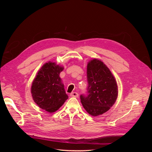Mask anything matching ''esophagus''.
I'll return each instance as SVG.
<instances>
[{"mask_svg": "<svg viewBox=\"0 0 152 152\" xmlns=\"http://www.w3.org/2000/svg\"><path fill=\"white\" fill-rule=\"evenodd\" d=\"M70 95L71 97H75V98H77L78 96H79V94L76 93V92H72V93H70Z\"/></svg>", "mask_w": 152, "mask_h": 152, "instance_id": "esophagus-1", "label": "esophagus"}]
</instances>
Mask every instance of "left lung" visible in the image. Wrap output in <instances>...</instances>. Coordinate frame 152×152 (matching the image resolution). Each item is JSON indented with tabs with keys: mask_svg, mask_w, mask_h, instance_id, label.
I'll return each instance as SVG.
<instances>
[{
	"mask_svg": "<svg viewBox=\"0 0 152 152\" xmlns=\"http://www.w3.org/2000/svg\"><path fill=\"white\" fill-rule=\"evenodd\" d=\"M87 77L88 94L81 95L80 101L86 112L96 117L108 111L115 103L118 86L110 69L96 58L87 63Z\"/></svg>",
	"mask_w": 152,
	"mask_h": 152,
	"instance_id": "1",
	"label": "left lung"
}]
</instances>
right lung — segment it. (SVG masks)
<instances>
[{"instance_id": "right-lung-1", "label": "right lung", "mask_w": 152, "mask_h": 152, "mask_svg": "<svg viewBox=\"0 0 152 152\" xmlns=\"http://www.w3.org/2000/svg\"><path fill=\"white\" fill-rule=\"evenodd\" d=\"M63 69L55 62L45 63L32 82L31 94L34 102L49 113L56 112L68 98L59 77Z\"/></svg>"}]
</instances>
